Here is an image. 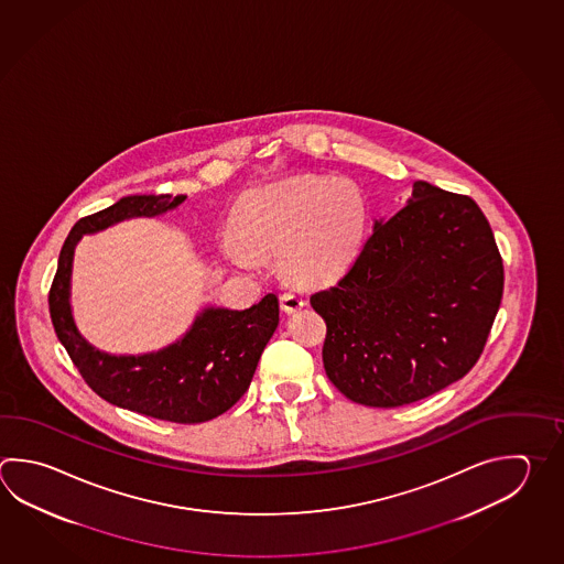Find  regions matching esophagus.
I'll use <instances>...</instances> for the list:
<instances>
[{
	"instance_id": "esophagus-1",
	"label": "esophagus",
	"mask_w": 564,
	"mask_h": 564,
	"mask_svg": "<svg viewBox=\"0 0 564 564\" xmlns=\"http://www.w3.org/2000/svg\"><path fill=\"white\" fill-rule=\"evenodd\" d=\"M279 301H281V308H283L285 313H295V311H299V308L305 305V299H303V295H299L297 291L283 293Z\"/></svg>"
}]
</instances>
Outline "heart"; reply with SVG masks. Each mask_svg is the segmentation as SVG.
Masks as SVG:
<instances>
[{"label": "heart", "instance_id": "obj_1", "mask_svg": "<svg viewBox=\"0 0 564 564\" xmlns=\"http://www.w3.org/2000/svg\"><path fill=\"white\" fill-rule=\"evenodd\" d=\"M367 202L347 177L295 180L249 193L234 215L235 237H225V256L253 267L257 256L281 253V265L303 283L340 275L361 251Z\"/></svg>", "mask_w": 564, "mask_h": 564}]
</instances>
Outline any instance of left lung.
Segmentation results:
<instances>
[{
    "instance_id": "8db88e82",
    "label": "left lung",
    "mask_w": 564,
    "mask_h": 564,
    "mask_svg": "<svg viewBox=\"0 0 564 564\" xmlns=\"http://www.w3.org/2000/svg\"><path fill=\"white\" fill-rule=\"evenodd\" d=\"M502 285V257L477 203L415 181L413 197L375 224L347 273L311 295L327 325L330 383L383 409L438 393L478 361Z\"/></svg>"
}]
</instances>
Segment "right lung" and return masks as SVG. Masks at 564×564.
Listing matches in <instances>:
<instances>
[{"mask_svg":"<svg viewBox=\"0 0 564 564\" xmlns=\"http://www.w3.org/2000/svg\"><path fill=\"white\" fill-rule=\"evenodd\" d=\"M183 202L185 195L170 193L129 195L79 219L62 247L47 301L55 335L94 393L139 415L195 425L224 415L249 389L259 357L279 325L273 293L243 311L205 308L183 339L139 357L94 349L75 329L69 308L72 259L82 235L129 217L161 215Z\"/></svg>","mask_w":564,"mask_h":564,"instance_id":"right-lung-1","label":"right lung"}]
</instances>
